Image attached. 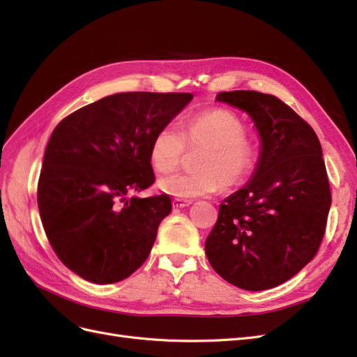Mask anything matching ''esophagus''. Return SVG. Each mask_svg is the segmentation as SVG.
Returning <instances> with one entry per match:
<instances>
[{"label":"esophagus","mask_w":357,"mask_h":357,"mask_svg":"<svg viewBox=\"0 0 357 357\" xmlns=\"http://www.w3.org/2000/svg\"><path fill=\"white\" fill-rule=\"evenodd\" d=\"M190 204H192L190 199L176 198V199H172V208H185V207H189Z\"/></svg>","instance_id":"1"}]
</instances>
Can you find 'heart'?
<instances>
[{"instance_id": "b5f03b06", "label": "heart", "mask_w": 357, "mask_h": 357, "mask_svg": "<svg viewBox=\"0 0 357 357\" xmlns=\"http://www.w3.org/2000/svg\"><path fill=\"white\" fill-rule=\"evenodd\" d=\"M189 150L202 149L197 172H176L159 180L168 195L189 199L207 197L220 186H238L252 174L257 153L247 139V128L228 110H210L190 117L185 129L174 123L159 128L150 144V164L158 172L174 171Z\"/></svg>"}]
</instances>
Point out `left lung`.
<instances>
[{"label": "left lung", "instance_id": "1", "mask_svg": "<svg viewBox=\"0 0 357 357\" xmlns=\"http://www.w3.org/2000/svg\"><path fill=\"white\" fill-rule=\"evenodd\" d=\"M247 112L262 139L255 177L220 204L205 255L226 282L265 290L287 282L316 256L326 231L331 188L319 138L277 96L220 92Z\"/></svg>", "mask_w": 357, "mask_h": 357}]
</instances>
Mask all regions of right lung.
Instances as JSON below:
<instances>
[{
    "label": "right lung",
    "instance_id": "right-lung-1",
    "mask_svg": "<svg viewBox=\"0 0 357 357\" xmlns=\"http://www.w3.org/2000/svg\"><path fill=\"white\" fill-rule=\"evenodd\" d=\"M192 98L180 92L114 93L53 129L37 202L53 252L73 273L110 284L146 262L171 199L134 193L155 183L149 158L153 135Z\"/></svg>",
    "mask_w": 357,
    "mask_h": 357
}]
</instances>
